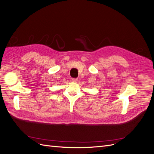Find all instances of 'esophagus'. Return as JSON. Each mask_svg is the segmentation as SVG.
Segmentation results:
<instances>
[{"instance_id": "esophagus-1", "label": "esophagus", "mask_w": 154, "mask_h": 154, "mask_svg": "<svg viewBox=\"0 0 154 154\" xmlns=\"http://www.w3.org/2000/svg\"><path fill=\"white\" fill-rule=\"evenodd\" d=\"M71 82H76L78 81V79H77V78H71Z\"/></svg>"}]
</instances>
